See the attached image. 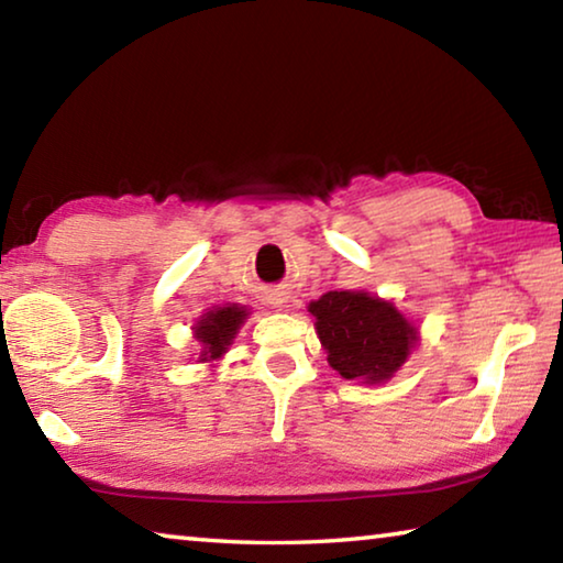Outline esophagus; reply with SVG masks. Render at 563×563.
Instances as JSON below:
<instances>
[{
    "instance_id": "1",
    "label": "esophagus",
    "mask_w": 563,
    "mask_h": 563,
    "mask_svg": "<svg viewBox=\"0 0 563 563\" xmlns=\"http://www.w3.org/2000/svg\"><path fill=\"white\" fill-rule=\"evenodd\" d=\"M265 302L273 305V308H283V305L288 302V298H285V292H280V290H271V292H265Z\"/></svg>"
}]
</instances>
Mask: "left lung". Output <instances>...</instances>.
Returning <instances> with one entry per match:
<instances>
[{"label": "left lung", "mask_w": 563, "mask_h": 563, "mask_svg": "<svg viewBox=\"0 0 563 563\" xmlns=\"http://www.w3.org/2000/svg\"><path fill=\"white\" fill-rule=\"evenodd\" d=\"M308 310L332 369L345 379L377 385L393 377L412 352L417 328L393 302L362 290H330Z\"/></svg>", "instance_id": "left-lung-1"}]
</instances>
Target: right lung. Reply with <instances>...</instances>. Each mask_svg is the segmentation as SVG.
Segmentation results:
<instances>
[{
    "instance_id": "right-lung-1",
    "label": "right lung",
    "mask_w": 563,
    "mask_h": 563,
    "mask_svg": "<svg viewBox=\"0 0 563 563\" xmlns=\"http://www.w3.org/2000/svg\"><path fill=\"white\" fill-rule=\"evenodd\" d=\"M245 318V305H225V308L208 310L194 328L196 340L201 342V357H198V362H211L221 357L238 335Z\"/></svg>"
}]
</instances>
